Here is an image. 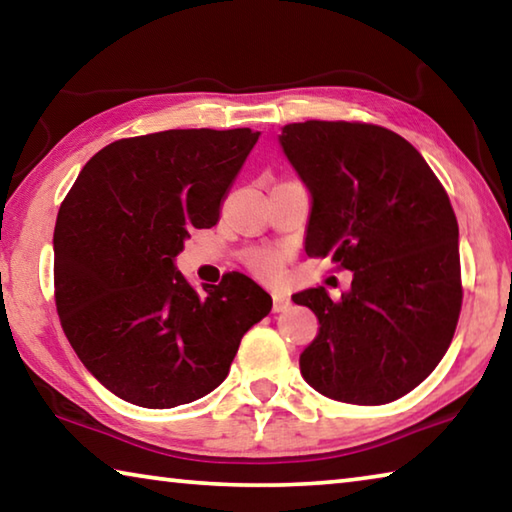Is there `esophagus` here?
Instances as JSON below:
<instances>
[{
	"mask_svg": "<svg viewBox=\"0 0 512 512\" xmlns=\"http://www.w3.org/2000/svg\"><path fill=\"white\" fill-rule=\"evenodd\" d=\"M289 296L287 293H273V311H284L289 307Z\"/></svg>",
	"mask_w": 512,
	"mask_h": 512,
	"instance_id": "34e87169",
	"label": "esophagus"
}]
</instances>
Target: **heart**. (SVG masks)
Instances as JSON below:
<instances>
[{
  "instance_id": "heart-1",
  "label": "heart",
  "mask_w": 512,
  "mask_h": 512,
  "mask_svg": "<svg viewBox=\"0 0 512 512\" xmlns=\"http://www.w3.org/2000/svg\"><path fill=\"white\" fill-rule=\"evenodd\" d=\"M248 266L264 282H280L284 275V257L277 250H257V253H250Z\"/></svg>"
}]
</instances>
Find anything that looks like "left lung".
Listing matches in <instances>:
<instances>
[{"mask_svg": "<svg viewBox=\"0 0 512 512\" xmlns=\"http://www.w3.org/2000/svg\"><path fill=\"white\" fill-rule=\"evenodd\" d=\"M277 140L311 198L307 255L352 271L339 300L325 287L291 296L320 325L300 354L302 377L329 400L393 402L445 357L461 314L452 203L388 128L314 119L282 126Z\"/></svg>", "mask_w": 512, "mask_h": 512, "instance_id": "1", "label": "left lung"}]
</instances>
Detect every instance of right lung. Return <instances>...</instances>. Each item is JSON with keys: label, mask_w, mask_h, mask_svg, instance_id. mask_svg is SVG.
<instances>
[{"label": "right lung", "mask_w": 512, "mask_h": 512, "mask_svg": "<svg viewBox=\"0 0 512 512\" xmlns=\"http://www.w3.org/2000/svg\"><path fill=\"white\" fill-rule=\"evenodd\" d=\"M259 131L185 128L108 144L81 169L54 230L56 307L92 377L124 402L173 409L228 377L273 307L244 273L198 293L176 268L212 228Z\"/></svg>", "instance_id": "obj_1"}]
</instances>
